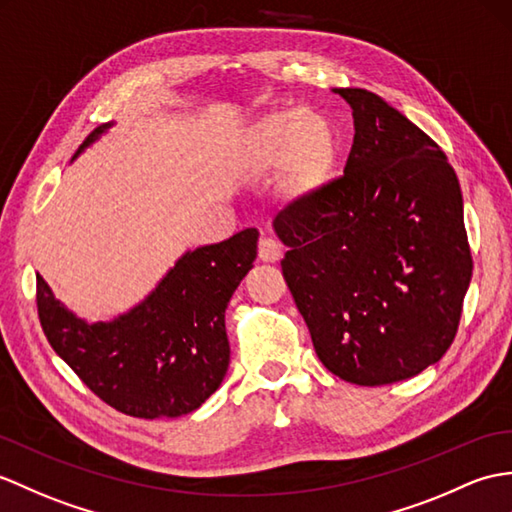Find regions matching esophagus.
Wrapping results in <instances>:
<instances>
[{
  "label": "esophagus",
  "mask_w": 512,
  "mask_h": 512,
  "mask_svg": "<svg viewBox=\"0 0 512 512\" xmlns=\"http://www.w3.org/2000/svg\"><path fill=\"white\" fill-rule=\"evenodd\" d=\"M259 259L266 261V264H275V261L281 259V244L277 240H272V237H261L259 240Z\"/></svg>",
  "instance_id": "1"
}]
</instances>
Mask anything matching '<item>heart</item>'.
Here are the masks:
<instances>
[{"label": "heart", "mask_w": 512, "mask_h": 512, "mask_svg": "<svg viewBox=\"0 0 512 512\" xmlns=\"http://www.w3.org/2000/svg\"><path fill=\"white\" fill-rule=\"evenodd\" d=\"M248 154L255 170L279 168L285 161V178L296 196L323 187L336 168L338 135L323 115L303 109H285L266 115L253 128Z\"/></svg>", "instance_id": "obj_1"}]
</instances>
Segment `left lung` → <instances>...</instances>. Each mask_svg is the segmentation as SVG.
<instances>
[{
    "instance_id": "left-lung-1",
    "label": "left lung",
    "mask_w": 512,
    "mask_h": 512,
    "mask_svg": "<svg viewBox=\"0 0 512 512\" xmlns=\"http://www.w3.org/2000/svg\"><path fill=\"white\" fill-rule=\"evenodd\" d=\"M344 176L279 211L285 283L318 360L344 382L419 375L454 342L471 283L458 176L445 152L366 89Z\"/></svg>"
}]
</instances>
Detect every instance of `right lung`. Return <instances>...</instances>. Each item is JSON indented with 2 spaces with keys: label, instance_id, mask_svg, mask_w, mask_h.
Returning <instances> with one entry per match:
<instances>
[{
  "label": "right lung",
  "instance_id": "1",
  "mask_svg": "<svg viewBox=\"0 0 512 512\" xmlns=\"http://www.w3.org/2000/svg\"><path fill=\"white\" fill-rule=\"evenodd\" d=\"M111 126L95 128L76 157ZM257 237V229H244L220 244L187 251L144 301L109 323L78 318L37 275L47 342L95 395L128 417L172 419L194 412L227 375L224 312L253 268Z\"/></svg>",
  "mask_w": 512,
  "mask_h": 512
}]
</instances>
